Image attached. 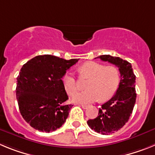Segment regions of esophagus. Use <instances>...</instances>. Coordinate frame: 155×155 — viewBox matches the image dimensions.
<instances>
[{
  "mask_svg": "<svg viewBox=\"0 0 155 155\" xmlns=\"http://www.w3.org/2000/svg\"><path fill=\"white\" fill-rule=\"evenodd\" d=\"M78 105H80L81 106V107H82V109H87V107H88V106H87V105H81V104H78Z\"/></svg>",
  "mask_w": 155,
  "mask_h": 155,
  "instance_id": "esophagus-1",
  "label": "esophagus"
}]
</instances>
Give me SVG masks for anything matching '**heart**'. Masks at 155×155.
Listing matches in <instances>:
<instances>
[{
  "label": "heart",
  "mask_w": 155,
  "mask_h": 155,
  "mask_svg": "<svg viewBox=\"0 0 155 155\" xmlns=\"http://www.w3.org/2000/svg\"><path fill=\"white\" fill-rule=\"evenodd\" d=\"M81 77L88 78L86 87L87 90L74 94L71 99L74 102L87 104L99 98L105 102L110 99L119 87L120 81V71L114 66H105L94 61L84 64L79 69ZM64 88L69 94L78 89V83L71 73H67L63 78Z\"/></svg>",
  "instance_id": "b5f03b06"
}]
</instances>
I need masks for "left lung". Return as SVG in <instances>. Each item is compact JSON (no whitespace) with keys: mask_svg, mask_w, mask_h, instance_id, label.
<instances>
[{"mask_svg":"<svg viewBox=\"0 0 155 155\" xmlns=\"http://www.w3.org/2000/svg\"><path fill=\"white\" fill-rule=\"evenodd\" d=\"M96 58L118 67L121 77L116 94L99 108L96 118L88 120L87 122L91 130L103 135H108L121 129L132 114L137 98L136 76L130 63L120 57L102 55Z\"/></svg>","mask_w":155,"mask_h":155,"instance_id":"obj_1","label":"left lung"}]
</instances>
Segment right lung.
Instances as JSON below:
<instances>
[{
	"label": "right lung",
	"instance_id": "obj_1",
	"mask_svg": "<svg viewBox=\"0 0 155 155\" xmlns=\"http://www.w3.org/2000/svg\"><path fill=\"white\" fill-rule=\"evenodd\" d=\"M78 61L52 55H39L22 66L17 78L16 96L23 119L34 129L52 132L62 127L72 105L62 78Z\"/></svg>",
	"mask_w": 155,
	"mask_h": 155
}]
</instances>
